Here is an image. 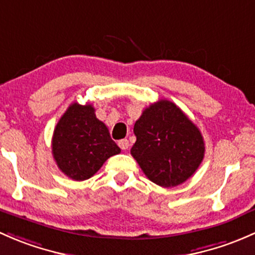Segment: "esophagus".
<instances>
[{"mask_svg":"<svg viewBox=\"0 0 255 255\" xmlns=\"http://www.w3.org/2000/svg\"><path fill=\"white\" fill-rule=\"evenodd\" d=\"M118 145H119V147L122 149H128V141L127 140V138H124V140H120L119 142H118Z\"/></svg>","mask_w":255,"mask_h":255,"instance_id":"obj_1","label":"esophagus"}]
</instances>
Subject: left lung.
<instances>
[{
	"mask_svg": "<svg viewBox=\"0 0 255 255\" xmlns=\"http://www.w3.org/2000/svg\"><path fill=\"white\" fill-rule=\"evenodd\" d=\"M131 154L154 184L184 183L203 162L205 143L198 127L172 102L151 104L136 120Z\"/></svg>",
	"mask_w": 255,
	"mask_h": 255,
	"instance_id": "8db88e82",
	"label": "left lung"
}]
</instances>
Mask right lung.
I'll return each mask as SVG.
<instances>
[{"label":"right lung","mask_w":255,"mask_h":255,"mask_svg":"<svg viewBox=\"0 0 255 255\" xmlns=\"http://www.w3.org/2000/svg\"><path fill=\"white\" fill-rule=\"evenodd\" d=\"M94 112L91 104H71L54 130L52 156L59 169L73 180L93 177L109 157L122 151Z\"/></svg>","instance_id":"right-lung-1"}]
</instances>
